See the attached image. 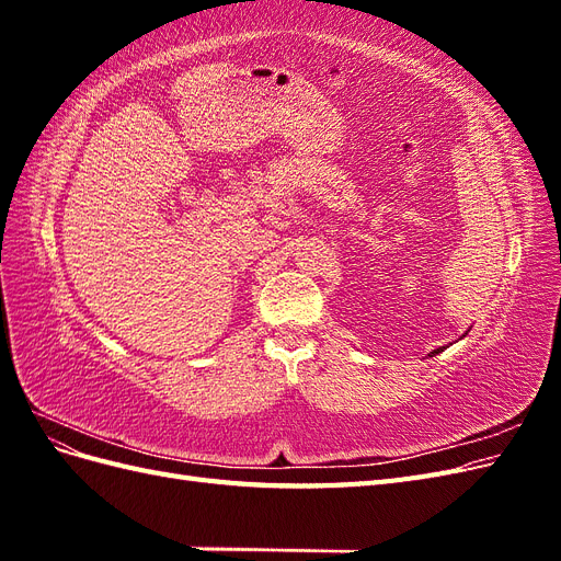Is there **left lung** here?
Here are the masks:
<instances>
[{
  "label": "left lung",
  "mask_w": 561,
  "mask_h": 561,
  "mask_svg": "<svg viewBox=\"0 0 561 561\" xmlns=\"http://www.w3.org/2000/svg\"><path fill=\"white\" fill-rule=\"evenodd\" d=\"M439 351H443V348H437V351H433V355H435V353H439Z\"/></svg>",
  "instance_id": "left-lung-1"
}]
</instances>
